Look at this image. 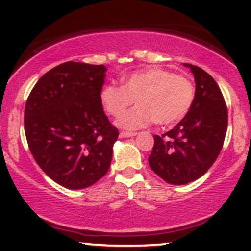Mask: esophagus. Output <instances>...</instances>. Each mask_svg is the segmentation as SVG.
<instances>
[{"mask_svg": "<svg viewBox=\"0 0 251 251\" xmlns=\"http://www.w3.org/2000/svg\"><path fill=\"white\" fill-rule=\"evenodd\" d=\"M137 134L135 132H125V131H122L120 132L119 137L120 138H129V137H134V135Z\"/></svg>", "mask_w": 251, "mask_h": 251, "instance_id": "esophagus-1", "label": "esophagus"}]
</instances>
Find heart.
I'll use <instances>...</instances> for the list:
<instances>
[{"label": "heart", "instance_id": "1", "mask_svg": "<svg viewBox=\"0 0 251 251\" xmlns=\"http://www.w3.org/2000/svg\"><path fill=\"white\" fill-rule=\"evenodd\" d=\"M195 99L194 83L188 76L160 67L140 70L125 75L122 86L107 83L100 101L108 114L119 117L134 100L138 106L118 119L117 125L137 129L155 123L170 126L189 113Z\"/></svg>", "mask_w": 251, "mask_h": 251}]
</instances>
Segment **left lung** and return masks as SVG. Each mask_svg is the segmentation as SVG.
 Wrapping results in <instances>:
<instances>
[{"label": "left lung", "instance_id": "8db88e82", "mask_svg": "<svg viewBox=\"0 0 251 251\" xmlns=\"http://www.w3.org/2000/svg\"><path fill=\"white\" fill-rule=\"evenodd\" d=\"M195 77V99L189 113L162 137L154 135L149 157L152 171L172 185H185L205 174L217 159L227 128V109L210 74L183 63Z\"/></svg>", "mask_w": 251, "mask_h": 251}]
</instances>
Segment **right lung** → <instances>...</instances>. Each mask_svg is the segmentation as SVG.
<instances>
[{"mask_svg": "<svg viewBox=\"0 0 251 251\" xmlns=\"http://www.w3.org/2000/svg\"><path fill=\"white\" fill-rule=\"evenodd\" d=\"M107 68L65 62L31 89L25 108V132L35 162L63 188L93 185L107 174L119 132L100 101Z\"/></svg>", "mask_w": 251, "mask_h": 251, "instance_id": "right-lung-1", "label": "right lung"}]
</instances>
